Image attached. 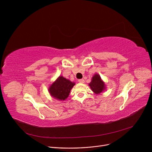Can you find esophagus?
Wrapping results in <instances>:
<instances>
[{
  "mask_svg": "<svg viewBox=\"0 0 152 152\" xmlns=\"http://www.w3.org/2000/svg\"><path fill=\"white\" fill-rule=\"evenodd\" d=\"M78 81H79V82H80V83H82V84L84 83V79H79Z\"/></svg>",
  "mask_w": 152,
  "mask_h": 152,
  "instance_id": "esophagus-1",
  "label": "esophagus"
}]
</instances>
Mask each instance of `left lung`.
<instances>
[{
  "mask_svg": "<svg viewBox=\"0 0 152 152\" xmlns=\"http://www.w3.org/2000/svg\"><path fill=\"white\" fill-rule=\"evenodd\" d=\"M89 86L91 89L96 94H99L107 89L104 82L102 79L100 75L98 73H96L92 77Z\"/></svg>",
  "mask_w": 152,
  "mask_h": 152,
  "instance_id": "8db88e82",
  "label": "left lung"
}]
</instances>
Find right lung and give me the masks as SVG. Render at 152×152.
Listing matches in <instances>:
<instances>
[{
  "label": "right lung",
  "instance_id": "add662e5",
  "mask_svg": "<svg viewBox=\"0 0 152 152\" xmlns=\"http://www.w3.org/2000/svg\"><path fill=\"white\" fill-rule=\"evenodd\" d=\"M75 85V82H71L63 76H59L49 86L48 91L50 96L53 98L59 101H64L67 99L71 89Z\"/></svg>",
  "mask_w": 152,
  "mask_h": 152
}]
</instances>
